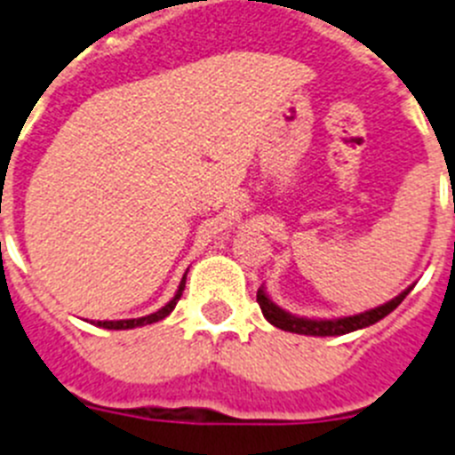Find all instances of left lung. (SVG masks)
<instances>
[{"instance_id": "obj_1", "label": "left lung", "mask_w": 455, "mask_h": 455, "mask_svg": "<svg viewBox=\"0 0 455 455\" xmlns=\"http://www.w3.org/2000/svg\"><path fill=\"white\" fill-rule=\"evenodd\" d=\"M412 291V287H408L405 291H401L396 299L387 300L385 305H378V307L367 309V312H360V315L353 316H341V319H305V316H296L284 312L283 307H277L271 299L267 296L264 289L257 291V303L262 307V315L267 316V321L280 331L296 332V335H312V337H337L347 335V332L360 331V328H367L373 325L376 321L385 319L389 312L399 307L401 300Z\"/></svg>"}]
</instances>
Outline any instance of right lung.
<instances>
[{
  "mask_svg": "<svg viewBox=\"0 0 455 455\" xmlns=\"http://www.w3.org/2000/svg\"><path fill=\"white\" fill-rule=\"evenodd\" d=\"M184 284H187V275L182 277V283H180V289L178 293L172 296L171 303L164 305L159 312H155V315H148V316H140V319H123V321H98L95 325H100V328H107V331H130V328H139V325H148V323H156V321L166 319L168 315H171L172 309H175V305H178V300L182 299V291H184Z\"/></svg>",
  "mask_w": 455,
  "mask_h": 455,
  "instance_id": "obj_1",
  "label": "right lung"
}]
</instances>
